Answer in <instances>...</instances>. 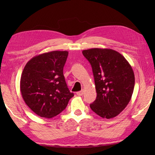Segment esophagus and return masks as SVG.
<instances>
[{
    "instance_id": "34e87169",
    "label": "esophagus",
    "mask_w": 155,
    "mask_h": 155,
    "mask_svg": "<svg viewBox=\"0 0 155 155\" xmlns=\"http://www.w3.org/2000/svg\"><path fill=\"white\" fill-rule=\"evenodd\" d=\"M77 94L78 96H82L83 94V91L81 90V91H78V92H77Z\"/></svg>"
}]
</instances>
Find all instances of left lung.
Instances as JSON below:
<instances>
[{
    "label": "left lung",
    "instance_id": "8db88e82",
    "mask_svg": "<svg viewBox=\"0 0 155 155\" xmlns=\"http://www.w3.org/2000/svg\"><path fill=\"white\" fill-rule=\"evenodd\" d=\"M90 63L97 97L90 108L103 118H113L129 103L135 86L133 68L124 57L109 48L82 51Z\"/></svg>",
    "mask_w": 155,
    "mask_h": 155
}]
</instances>
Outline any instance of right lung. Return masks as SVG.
<instances>
[{
	"mask_svg": "<svg viewBox=\"0 0 155 155\" xmlns=\"http://www.w3.org/2000/svg\"><path fill=\"white\" fill-rule=\"evenodd\" d=\"M68 55L65 51L45 52L33 57L24 68L20 92L27 105L39 116H56L74 96L63 72Z\"/></svg>",
	"mask_w": 155,
	"mask_h": 155,
	"instance_id": "obj_1",
	"label": "right lung"
}]
</instances>
